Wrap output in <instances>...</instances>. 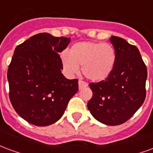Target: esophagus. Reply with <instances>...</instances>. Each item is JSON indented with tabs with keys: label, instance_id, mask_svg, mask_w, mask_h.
<instances>
[{
	"label": "esophagus",
	"instance_id": "1",
	"mask_svg": "<svg viewBox=\"0 0 153 153\" xmlns=\"http://www.w3.org/2000/svg\"><path fill=\"white\" fill-rule=\"evenodd\" d=\"M87 86H88V83H87L83 82V81H81V80L79 81V89L83 88H85V87Z\"/></svg>",
	"mask_w": 153,
	"mask_h": 153
}]
</instances>
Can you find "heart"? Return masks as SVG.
<instances>
[{
    "label": "heart",
    "mask_w": 153,
    "mask_h": 153,
    "mask_svg": "<svg viewBox=\"0 0 153 153\" xmlns=\"http://www.w3.org/2000/svg\"><path fill=\"white\" fill-rule=\"evenodd\" d=\"M64 70L74 75L81 66L83 75L93 82L107 79L112 73L116 62L114 47L98 42H81L74 44L70 52L63 51L60 56Z\"/></svg>",
    "instance_id": "heart-1"
}]
</instances>
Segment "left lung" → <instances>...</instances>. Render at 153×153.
Returning <instances> with one entry per match:
<instances>
[{
    "mask_svg": "<svg viewBox=\"0 0 153 153\" xmlns=\"http://www.w3.org/2000/svg\"><path fill=\"white\" fill-rule=\"evenodd\" d=\"M110 42L116 54L115 68L105 80L89 83L93 97L88 109L104 125H119L132 117L144 102L148 72L135 46L116 36H111Z\"/></svg>",
    "mask_w": 153,
    "mask_h": 153,
    "instance_id": "1",
    "label": "left lung"
}]
</instances>
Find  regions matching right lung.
Segmentation results:
<instances>
[{"label":"right lung","instance_id":"right-lung-1","mask_svg":"<svg viewBox=\"0 0 153 153\" xmlns=\"http://www.w3.org/2000/svg\"><path fill=\"white\" fill-rule=\"evenodd\" d=\"M70 38L47 33L32 36L16 47L7 72L10 99L18 115L32 125L47 126L59 120L78 92V79H68L59 52Z\"/></svg>","mask_w":153,"mask_h":153}]
</instances>
